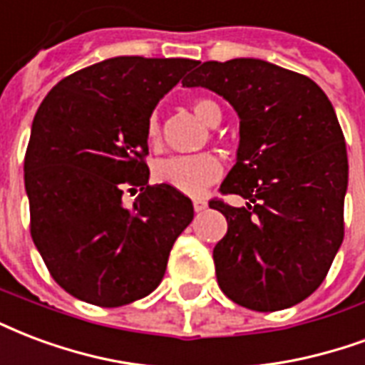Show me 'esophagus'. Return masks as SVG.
<instances>
[{
    "label": "esophagus",
    "mask_w": 365,
    "mask_h": 365,
    "mask_svg": "<svg viewBox=\"0 0 365 365\" xmlns=\"http://www.w3.org/2000/svg\"><path fill=\"white\" fill-rule=\"evenodd\" d=\"M193 209H195L197 212H201V210L207 209V201H205L203 197H193Z\"/></svg>",
    "instance_id": "1"
}]
</instances>
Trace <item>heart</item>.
Returning a JSON list of instances; mask_svg holds the SVG:
<instances>
[{
  "instance_id": "1",
  "label": "heart",
  "mask_w": 365,
  "mask_h": 365,
  "mask_svg": "<svg viewBox=\"0 0 365 365\" xmlns=\"http://www.w3.org/2000/svg\"><path fill=\"white\" fill-rule=\"evenodd\" d=\"M193 112L209 128H217L222 120V110L210 98H197L193 102ZM147 141L150 148L160 147L162 125L156 114L150 115L147 121ZM153 175L158 183L170 185L182 193L197 195L222 175V162L210 153L193 156H168L155 162Z\"/></svg>"
}]
</instances>
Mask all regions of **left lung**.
<instances>
[{"instance_id": "left-lung-1", "label": "left lung", "mask_w": 365, "mask_h": 365, "mask_svg": "<svg viewBox=\"0 0 365 365\" xmlns=\"http://www.w3.org/2000/svg\"><path fill=\"white\" fill-rule=\"evenodd\" d=\"M228 100L240 147L212 199L228 232L215 245L217 280L237 306L277 312L299 304L325 280L344 237L348 158L333 104L309 77L263 59L205 61L182 81Z\"/></svg>"}]
</instances>
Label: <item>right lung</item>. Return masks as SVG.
<instances>
[{"mask_svg": "<svg viewBox=\"0 0 365 365\" xmlns=\"http://www.w3.org/2000/svg\"><path fill=\"white\" fill-rule=\"evenodd\" d=\"M199 61L120 56L61 79L34 115L24 155L32 242L66 292L100 307L160 284L190 197L148 185L147 121ZM141 187L131 207L120 195Z\"/></svg>", "mask_w": 365, "mask_h": 365, "instance_id": "1", "label": "right lung"}]
</instances>
